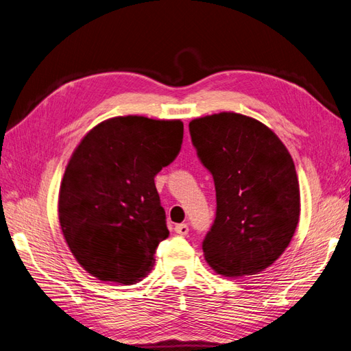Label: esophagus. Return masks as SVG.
<instances>
[{
  "label": "esophagus",
  "mask_w": 351,
  "mask_h": 351,
  "mask_svg": "<svg viewBox=\"0 0 351 351\" xmlns=\"http://www.w3.org/2000/svg\"><path fill=\"white\" fill-rule=\"evenodd\" d=\"M188 231H189L188 224H176L175 226V232H178L179 236H186Z\"/></svg>",
  "instance_id": "esophagus-1"
}]
</instances>
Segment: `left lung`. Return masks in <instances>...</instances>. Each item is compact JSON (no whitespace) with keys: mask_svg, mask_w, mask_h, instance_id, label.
<instances>
[{"mask_svg":"<svg viewBox=\"0 0 351 351\" xmlns=\"http://www.w3.org/2000/svg\"><path fill=\"white\" fill-rule=\"evenodd\" d=\"M189 133L215 185V219L202 241L205 261L228 278L256 275L278 261L300 221L291 154L270 128L236 112L192 120Z\"/></svg>","mask_w":351,"mask_h":351,"instance_id":"8db88e82","label":"left lung"}]
</instances>
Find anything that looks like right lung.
I'll use <instances>...</instances> for the list:
<instances>
[{"label":"right lung","mask_w":351,"mask_h":351,"mask_svg":"<svg viewBox=\"0 0 351 351\" xmlns=\"http://www.w3.org/2000/svg\"><path fill=\"white\" fill-rule=\"evenodd\" d=\"M180 120L114 117L82 138L64 171L59 223L75 258L104 282L145 278L169 237L154 176L180 152Z\"/></svg>","instance_id":"right-lung-1"}]
</instances>
